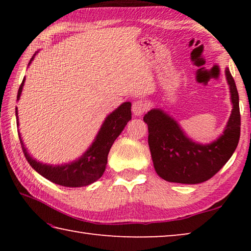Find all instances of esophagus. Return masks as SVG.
Listing matches in <instances>:
<instances>
[{
    "mask_svg": "<svg viewBox=\"0 0 251 251\" xmlns=\"http://www.w3.org/2000/svg\"><path fill=\"white\" fill-rule=\"evenodd\" d=\"M131 110H133L135 116H141L147 110V105L144 100H138L134 101L133 106H131Z\"/></svg>",
    "mask_w": 251,
    "mask_h": 251,
    "instance_id": "obj_1",
    "label": "esophagus"
}]
</instances>
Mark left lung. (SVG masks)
Here are the masks:
<instances>
[{"mask_svg":"<svg viewBox=\"0 0 251 251\" xmlns=\"http://www.w3.org/2000/svg\"><path fill=\"white\" fill-rule=\"evenodd\" d=\"M232 109L223 134L209 144L193 141L175 118L160 108L144 116L157 175L169 182L199 184L217 174L236 151L240 137L239 96L229 69L225 70Z\"/></svg>","mask_w":251,"mask_h":251,"instance_id":"obj_1","label":"left lung"}]
</instances>
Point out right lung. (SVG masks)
I'll use <instances>...</instances> for the list:
<instances>
[{"label": "right lung", "instance_id": "1", "mask_svg": "<svg viewBox=\"0 0 251 251\" xmlns=\"http://www.w3.org/2000/svg\"><path fill=\"white\" fill-rule=\"evenodd\" d=\"M36 53L33 55L28 65L32 63ZM24 82L25 77L23 78V82L19 88L18 100H20L21 94H22ZM130 107V101H125L121 106H118L114 112L110 113L105 118L99 133H97L96 137L93 141L92 145L87 148V151L80 155L77 159L62 165L44 164L33 158L27 151L26 147H25L19 131L21 146H22L25 158H26L32 168L35 169L40 175L46 178L48 180L54 182V184L64 187H84L91 185L103 176L106 164H107V156L110 147L115 142V139L120 136L123 129L125 128L127 123L131 120ZM15 115L18 118L16 123H18L19 126L18 107L15 108Z\"/></svg>", "mask_w": 251, "mask_h": 251}]
</instances>
